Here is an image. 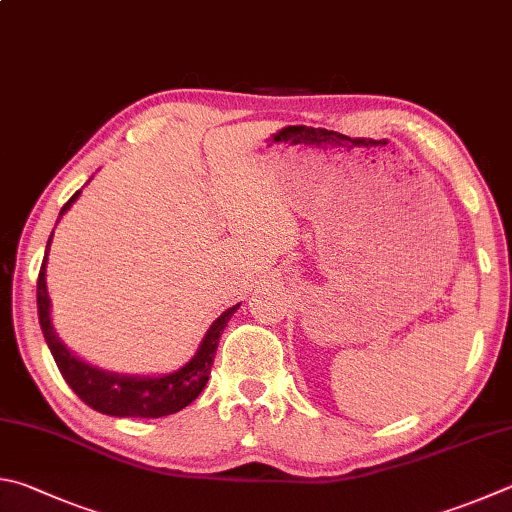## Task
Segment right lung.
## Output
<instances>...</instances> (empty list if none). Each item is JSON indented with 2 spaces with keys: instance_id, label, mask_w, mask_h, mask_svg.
<instances>
[{
  "instance_id": "add662e5",
  "label": "right lung",
  "mask_w": 512,
  "mask_h": 512,
  "mask_svg": "<svg viewBox=\"0 0 512 512\" xmlns=\"http://www.w3.org/2000/svg\"><path fill=\"white\" fill-rule=\"evenodd\" d=\"M80 192L82 190H78L67 203H64L58 221L62 219L64 212L73 206V201L80 197ZM51 239L53 232L49 241H46L44 262L40 268V277H37V315H40V327L46 345H49L55 365H58L62 378L67 380V385L91 407V410L118 418H161L188 407L208 383L221 331L226 329L228 320L232 318V313L239 309V304L230 306V309H226L210 324V329L206 336H203L192 360L185 362L183 367L170 371V374H118V371L96 367L91 365V362L78 358L76 353L60 340L58 333H55L51 320V297L49 291H46V259H49Z\"/></svg>"
}]
</instances>
